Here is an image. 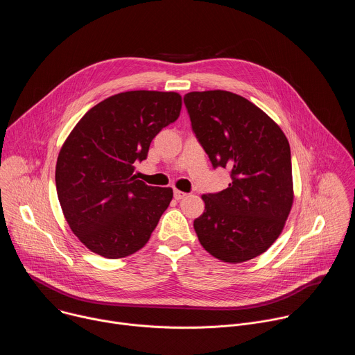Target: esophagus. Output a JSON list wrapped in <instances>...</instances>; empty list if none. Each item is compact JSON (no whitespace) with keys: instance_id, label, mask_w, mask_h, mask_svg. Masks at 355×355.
Listing matches in <instances>:
<instances>
[{"instance_id":"esophagus-1","label":"esophagus","mask_w":355,"mask_h":355,"mask_svg":"<svg viewBox=\"0 0 355 355\" xmlns=\"http://www.w3.org/2000/svg\"><path fill=\"white\" fill-rule=\"evenodd\" d=\"M185 196H187L185 192L178 191V189H174V198H175L177 200H180V199H182V198H185Z\"/></svg>"}]
</instances>
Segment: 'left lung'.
Wrapping results in <instances>:
<instances>
[{"mask_svg": "<svg viewBox=\"0 0 355 355\" xmlns=\"http://www.w3.org/2000/svg\"><path fill=\"white\" fill-rule=\"evenodd\" d=\"M192 132L214 168L230 170L229 187L202 195L193 229L225 263L254 259L278 239L293 202L291 148L281 128L248 99L222 89L184 96Z\"/></svg>", "mask_w": 355, "mask_h": 355, "instance_id": "obj_1", "label": "left lung"}]
</instances>
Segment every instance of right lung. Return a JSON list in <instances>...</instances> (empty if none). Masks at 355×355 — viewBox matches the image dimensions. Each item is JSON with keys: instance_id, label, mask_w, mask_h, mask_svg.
<instances>
[{"instance_id": "1", "label": "right lung", "mask_w": 355, "mask_h": 355, "mask_svg": "<svg viewBox=\"0 0 355 355\" xmlns=\"http://www.w3.org/2000/svg\"><path fill=\"white\" fill-rule=\"evenodd\" d=\"M181 95L128 91L91 108L64 141L56 189L73 233L92 252L122 259L140 250L173 199L171 188L133 175L155 136L177 121Z\"/></svg>"}]
</instances>
